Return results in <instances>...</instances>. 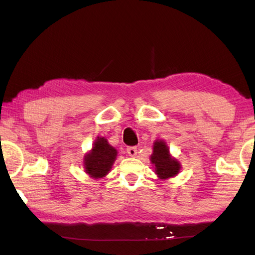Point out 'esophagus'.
I'll list each match as a JSON object with an SVG mask.
<instances>
[{
  "label": "esophagus",
  "instance_id": "esophagus-1",
  "mask_svg": "<svg viewBox=\"0 0 255 255\" xmlns=\"http://www.w3.org/2000/svg\"><path fill=\"white\" fill-rule=\"evenodd\" d=\"M127 152L130 156H134L137 154V148L136 147H128L127 148Z\"/></svg>",
  "mask_w": 255,
  "mask_h": 255
}]
</instances>
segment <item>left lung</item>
Listing matches in <instances>:
<instances>
[{"instance_id":"left-lung-1","label":"left lung","mask_w":255,"mask_h":255,"mask_svg":"<svg viewBox=\"0 0 255 255\" xmlns=\"http://www.w3.org/2000/svg\"><path fill=\"white\" fill-rule=\"evenodd\" d=\"M151 162L155 166V173L162 180L176 175L180 171V163L173 159L169 153V149L164 141L156 140L153 145V153Z\"/></svg>"}]
</instances>
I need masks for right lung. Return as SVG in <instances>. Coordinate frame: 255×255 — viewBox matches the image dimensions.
<instances>
[{
    "label": "right lung",
    "instance_id": "1",
    "mask_svg": "<svg viewBox=\"0 0 255 255\" xmlns=\"http://www.w3.org/2000/svg\"><path fill=\"white\" fill-rule=\"evenodd\" d=\"M117 151L108 144L105 138H97L93 149L84 158V167L88 174L92 177H103L110 172L116 159Z\"/></svg>",
    "mask_w": 255,
    "mask_h": 255
}]
</instances>
